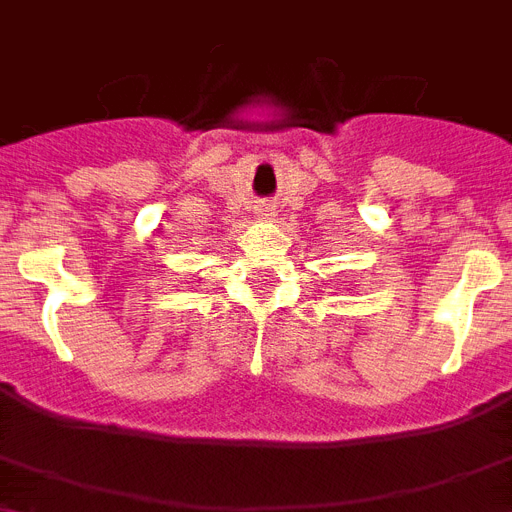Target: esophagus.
I'll return each instance as SVG.
<instances>
[{"mask_svg": "<svg viewBox=\"0 0 512 512\" xmlns=\"http://www.w3.org/2000/svg\"><path fill=\"white\" fill-rule=\"evenodd\" d=\"M257 213L263 215V218H273V210H270V207H260V210H257Z\"/></svg>", "mask_w": 512, "mask_h": 512, "instance_id": "obj_1", "label": "esophagus"}]
</instances>
